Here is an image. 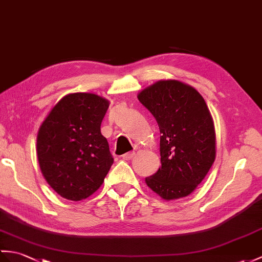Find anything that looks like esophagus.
I'll list each match as a JSON object with an SVG mask.
<instances>
[{
  "instance_id": "obj_1",
  "label": "esophagus",
  "mask_w": 262,
  "mask_h": 262,
  "mask_svg": "<svg viewBox=\"0 0 262 262\" xmlns=\"http://www.w3.org/2000/svg\"><path fill=\"white\" fill-rule=\"evenodd\" d=\"M134 156H135V151H129V153H126L125 155H123V160L129 161V160L133 159Z\"/></svg>"
}]
</instances>
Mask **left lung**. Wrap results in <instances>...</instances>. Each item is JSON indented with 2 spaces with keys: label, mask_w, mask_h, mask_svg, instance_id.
<instances>
[{
  "label": "left lung",
  "mask_w": 262,
  "mask_h": 262,
  "mask_svg": "<svg viewBox=\"0 0 262 262\" xmlns=\"http://www.w3.org/2000/svg\"><path fill=\"white\" fill-rule=\"evenodd\" d=\"M138 100L153 115L161 133V167L146 184L164 200L187 196L203 181L215 159V132L198 91L178 80H161Z\"/></svg>",
  "instance_id": "obj_1"
}]
</instances>
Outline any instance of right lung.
Returning a JSON list of instances; mask_svg holds the SVG:
<instances>
[{
  "mask_svg": "<svg viewBox=\"0 0 262 262\" xmlns=\"http://www.w3.org/2000/svg\"><path fill=\"white\" fill-rule=\"evenodd\" d=\"M108 100L94 94H70L42 123L36 153L41 172L59 195L80 201L102 184L114 159L100 125Z\"/></svg>",
  "mask_w": 262,
  "mask_h": 262,
  "instance_id": "obj_1",
  "label": "right lung"
}]
</instances>
